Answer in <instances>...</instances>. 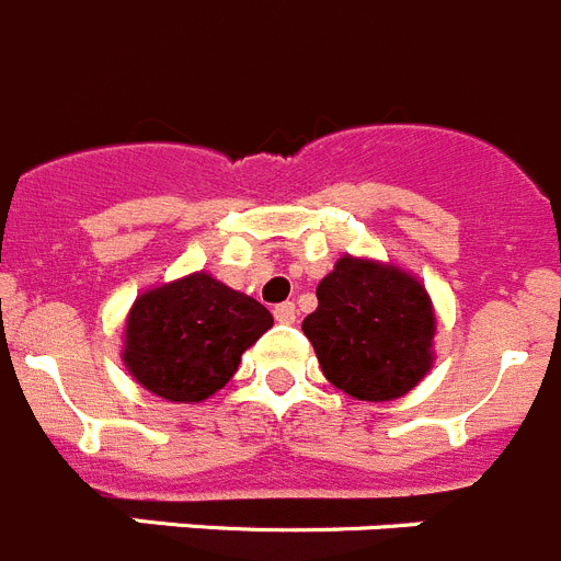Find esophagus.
Returning <instances> with one entry per match:
<instances>
[{"label":"esophagus","instance_id":"obj_1","mask_svg":"<svg viewBox=\"0 0 561 561\" xmlns=\"http://www.w3.org/2000/svg\"><path fill=\"white\" fill-rule=\"evenodd\" d=\"M272 314H275L277 323H284V325L295 323V304H280V306H275V309H272Z\"/></svg>","mask_w":561,"mask_h":561}]
</instances>
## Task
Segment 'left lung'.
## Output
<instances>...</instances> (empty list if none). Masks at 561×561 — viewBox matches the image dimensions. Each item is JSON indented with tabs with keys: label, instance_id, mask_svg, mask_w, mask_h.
Here are the masks:
<instances>
[{
	"label": "left lung",
	"instance_id": "obj_1",
	"mask_svg": "<svg viewBox=\"0 0 561 561\" xmlns=\"http://www.w3.org/2000/svg\"><path fill=\"white\" fill-rule=\"evenodd\" d=\"M325 379L359 401L410 393L433 368L435 311L427 289L399 266L342 255L317 286L304 320Z\"/></svg>",
	"mask_w": 561,
	"mask_h": 561
}]
</instances>
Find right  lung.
Wrapping results in <instances>:
<instances>
[{"mask_svg":"<svg viewBox=\"0 0 561 561\" xmlns=\"http://www.w3.org/2000/svg\"><path fill=\"white\" fill-rule=\"evenodd\" d=\"M272 314L207 272L142 291L126 320L123 362L142 388L168 401H205L238 370Z\"/></svg>","mask_w":561,"mask_h":561,"instance_id":"add662e5","label":"right lung"}]
</instances>
